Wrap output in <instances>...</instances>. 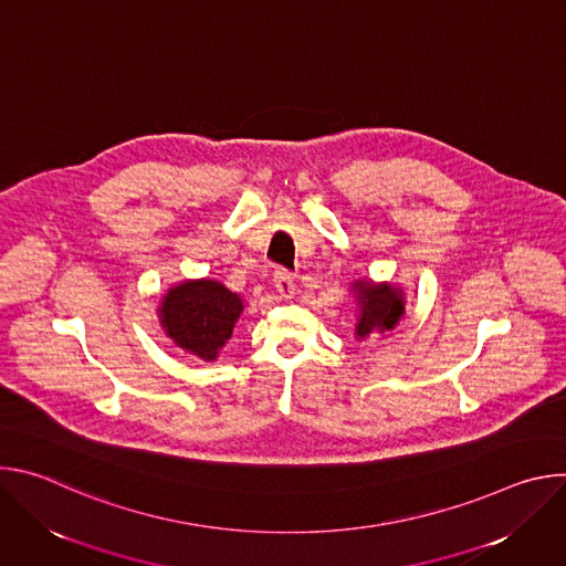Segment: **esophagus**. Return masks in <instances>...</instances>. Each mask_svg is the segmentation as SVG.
<instances>
[{
  "instance_id": "1",
  "label": "esophagus",
  "mask_w": 566,
  "mask_h": 566,
  "mask_svg": "<svg viewBox=\"0 0 566 566\" xmlns=\"http://www.w3.org/2000/svg\"><path fill=\"white\" fill-rule=\"evenodd\" d=\"M275 289L284 300H291L295 295V282L286 271H275Z\"/></svg>"
}]
</instances>
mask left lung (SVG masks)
Here are the masks:
<instances>
[{"instance_id": "left-lung-1", "label": "left lung", "mask_w": 566, "mask_h": 566, "mask_svg": "<svg viewBox=\"0 0 566 566\" xmlns=\"http://www.w3.org/2000/svg\"><path fill=\"white\" fill-rule=\"evenodd\" d=\"M356 300V340H365L371 334H385L396 329L406 315V293L398 284L356 280L349 289Z\"/></svg>"}]
</instances>
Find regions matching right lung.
I'll return each mask as SVG.
<instances>
[{
  "instance_id": "right-lung-1",
  "label": "right lung",
  "mask_w": 566,
  "mask_h": 566,
  "mask_svg": "<svg viewBox=\"0 0 566 566\" xmlns=\"http://www.w3.org/2000/svg\"><path fill=\"white\" fill-rule=\"evenodd\" d=\"M156 311L158 325L179 349L212 363L244 313V300L221 282L201 277L170 286Z\"/></svg>"
}]
</instances>
